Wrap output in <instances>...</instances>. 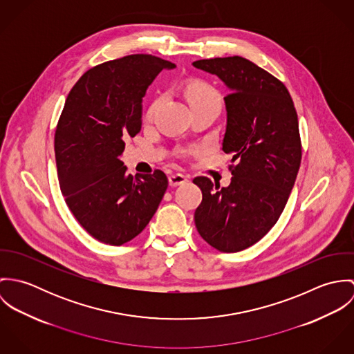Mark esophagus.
<instances>
[{
  "label": "esophagus",
  "instance_id": "34e87169",
  "mask_svg": "<svg viewBox=\"0 0 354 354\" xmlns=\"http://www.w3.org/2000/svg\"><path fill=\"white\" fill-rule=\"evenodd\" d=\"M187 181H188V178L185 176H183V174H178V173L169 176V185L170 187H178V185L185 184Z\"/></svg>",
  "mask_w": 354,
  "mask_h": 354
}]
</instances>
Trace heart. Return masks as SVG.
Segmentation results:
<instances>
[{"instance_id": "b5f03b06", "label": "heart", "mask_w": 354, "mask_h": 354, "mask_svg": "<svg viewBox=\"0 0 354 354\" xmlns=\"http://www.w3.org/2000/svg\"><path fill=\"white\" fill-rule=\"evenodd\" d=\"M185 97L188 100L191 109L201 106V104H205V103H219L218 93L211 86H208L207 83H203V82L189 83L185 87ZM158 104H159V101H155L150 106L147 115H146L149 120L153 115Z\"/></svg>"}]
</instances>
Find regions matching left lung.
<instances>
[{"instance_id":"8db88e82","label":"left lung","mask_w":354,"mask_h":354,"mask_svg":"<svg viewBox=\"0 0 354 354\" xmlns=\"http://www.w3.org/2000/svg\"><path fill=\"white\" fill-rule=\"evenodd\" d=\"M192 65L215 75L230 91L223 98L222 150L234 163L229 187L207 177L194 180L203 194L195 225L211 247L239 252L270 232L293 189L301 163L297 113L283 83L247 58H209Z\"/></svg>"}]
</instances>
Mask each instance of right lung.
<instances>
[{
	"label": "right lung",
	"mask_w": 354,
	"mask_h": 354,
	"mask_svg": "<svg viewBox=\"0 0 354 354\" xmlns=\"http://www.w3.org/2000/svg\"><path fill=\"white\" fill-rule=\"evenodd\" d=\"M174 68L151 54L127 55L87 71L65 101L54 138L59 188L77 222L101 243L135 239L166 192L163 171L133 178L121 156L124 140L142 129L149 86Z\"/></svg>",
	"instance_id": "right-lung-1"
}]
</instances>
